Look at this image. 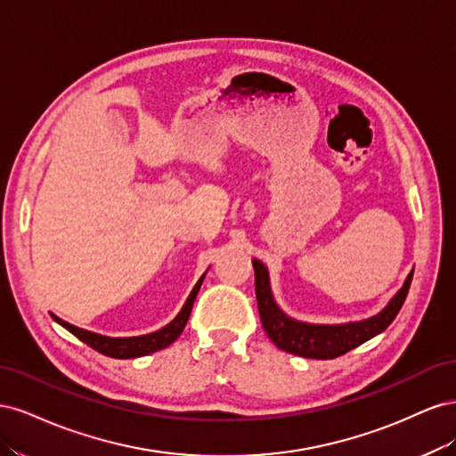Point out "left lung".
Segmentation results:
<instances>
[{"label":"left lung","mask_w":456,"mask_h":456,"mask_svg":"<svg viewBox=\"0 0 456 456\" xmlns=\"http://www.w3.org/2000/svg\"><path fill=\"white\" fill-rule=\"evenodd\" d=\"M253 268L256 305L266 335L280 350L300 357H310V360H333V357L346 354L365 340L382 333L394 322L397 312L402 310L412 280L411 270L402 289L377 315L367 317V320L362 322L325 325L298 322L293 320L291 315H287L278 306V302L273 300L268 268L258 258H253Z\"/></svg>","instance_id":"8db88e82"}]
</instances>
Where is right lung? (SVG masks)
I'll return each mask as SVG.
<instances>
[{
  "label": "right lung",
  "mask_w": 456,
  "mask_h": 456,
  "mask_svg": "<svg viewBox=\"0 0 456 456\" xmlns=\"http://www.w3.org/2000/svg\"><path fill=\"white\" fill-rule=\"evenodd\" d=\"M205 273L200 278V281L191 289L190 297L186 298L183 310L176 314L175 320L171 323H167L165 327H161L159 330H154V333H148V335H141V337H106V335H99V333H93V330H86V329H79L72 323H68L61 317H57L53 314L54 322L61 323L64 329L70 330L72 335H76L81 342H86L87 346L94 348L96 352H101L104 355L110 357H116V360H131V357H141V355H148L151 352H158L167 348L169 344H173L186 327V322L190 317L191 306H194V300L198 297L200 287L203 283Z\"/></svg>",
  "instance_id": "add662e5"
}]
</instances>
